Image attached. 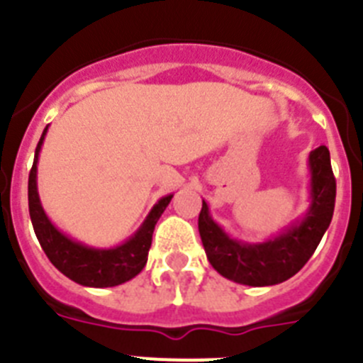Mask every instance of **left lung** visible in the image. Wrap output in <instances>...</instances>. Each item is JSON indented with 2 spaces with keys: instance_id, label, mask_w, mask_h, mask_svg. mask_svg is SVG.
<instances>
[{
  "instance_id": "1",
  "label": "left lung",
  "mask_w": 363,
  "mask_h": 363,
  "mask_svg": "<svg viewBox=\"0 0 363 363\" xmlns=\"http://www.w3.org/2000/svg\"><path fill=\"white\" fill-rule=\"evenodd\" d=\"M309 209L264 242H242L233 238L211 216L207 201H201L198 218L201 243L214 271L223 278L251 287H267L289 280L316 251L329 229L336 198V182L331 156L325 145L309 152Z\"/></svg>"
}]
</instances>
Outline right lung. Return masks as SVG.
Listing matches in <instances>:
<instances>
[{
    "label": "right lung",
    "mask_w": 363,
    "mask_h": 363,
    "mask_svg": "<svg viewBox=\"0 0 363 363\" xmlns=\"http://www.w3.org/2000/svg\"><path fill=\"white\" fill-rule=\"evenodd\" d=\"M47 130H49V125L41 134L30 174H28V213H30L32 227H34L41 249L57 271L85 287L104 289V287H114V285L133 280L145 267L150 243H152L154 227L174 194L160 198L142 225L138 227L136 233L120 245L91 247L70 238L69 234L62 233L47 216L41 205L40 192H38V160H40L41 145L45 142Z\"/></svg>",
    "instance_id": "obj_1"
}]
</instances>
